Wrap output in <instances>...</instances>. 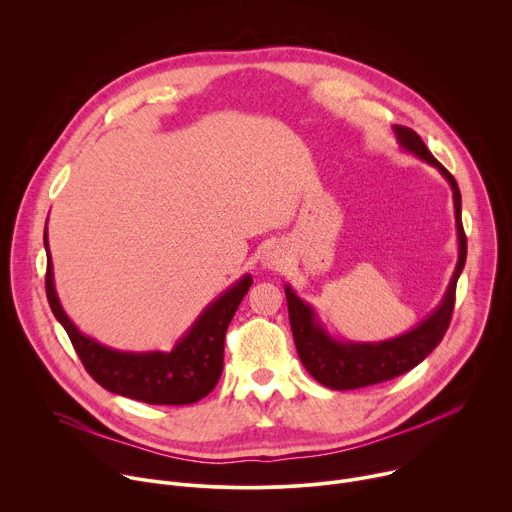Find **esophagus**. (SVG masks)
I'll return each instance as SVG.
<instances>
[{
    "instance_id": "34e87169",
    "label": "esophagus",
    "mask_w": 512,
    "mask_h": 512,
    "mask_svg": "<svg viewBox=\"0 0 512 512\" xmlns=\"http://www.w3.org/2000/svg\"><path fill=\"white\" fill-rule=\"evenodd\" d=\"M285 263V251L279 245H271L263 251V267L279 269Z\"/></svg>"
}]
</instances>
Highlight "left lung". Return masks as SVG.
<instances>
[{
  "label": "left lung",
  "instance_id": "1",
  "mask_svg": "<svg viewBox=\"0 0 512 512\" xmlns=\"http://www.w3.org/2000/svg\"><path fill=\"white\" fill-rule=\"evenodd\" d=\"M397 141L401 148L425 164L440 172L452 192H454V212H456V231H458V263L446 294L425 320H421L409 332L381 340V342H350L334 338L324 324L320 322L316 310L306 304L291 285H285V298L289 310V324L294 332V342L300 354V360L306 371L324 387L334 391H348L377 385L389 379H395L417 364L442 342L454 312L456 302V283L466 265V235L462 227V196L454 176L437 162L421 137L403 125H393Z\"/></svg>",
  "mask_w": 512,
  "mask_h": 512
}]
</instances>
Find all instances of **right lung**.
I'll use <instances>...</instances> for the list:
<instances>
[{"instance_id":"obj_1","label":"right lung","mask_w":512,"mask_h":512,"mask_svg":"<svg viewBox=\"0 0 512 512\" xmlns=\"http://www.w3.org/2000/svg\"><path fill=\"white\" fill-rule=\"evenodd\" d=\"M46 298L54 318L66 330L87 373L107 391L150 405H190L206 397L221 379L227 328L249 291L253 277L245 273L210 302L170 352L115 350L83 334L66 316L52 271L48 233L44 229Z\"/></svg>"}]
</instances>
